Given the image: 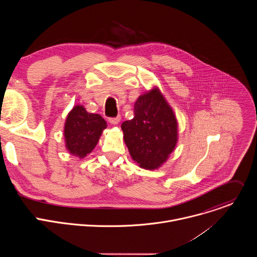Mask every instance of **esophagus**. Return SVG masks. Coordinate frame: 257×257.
<instances>
[{"label":"esophagus","mask_w":257,"mask_h":257,"mask_svg":"<svg viewBox=\"0 0 257 257\" xmlns=\"http://www.w3.org/2000/svg\"><path fill=\"white\" fill-rule=\"evenodd\" d=\"M120 121H121V117L120 116L113 117V118H108V122L111 123V124H114V125H117Z\"/></svg>","instance_id":"1"}]
</instances>
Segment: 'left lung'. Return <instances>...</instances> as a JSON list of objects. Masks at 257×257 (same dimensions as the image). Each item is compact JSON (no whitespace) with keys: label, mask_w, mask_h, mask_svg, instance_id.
Returning a JSON list of instances; mask_svg holds the SVG:
<instances>
[{"label":"left lung","mask_w":257,"mask_h":257,"mask_svg":"<svg viewBox=\"0 0 257 257\" xmlns=\"http://www.w3.org/2000/svg\"><path fill=\"white\" fill-rule=\"evenodd\" d=\"M121 128L132 159L144 169L159 168L177 143V120L158 89L137 98L133 119Z\"/></svg>","instance_id":"left-lung-1"}]
</instances>
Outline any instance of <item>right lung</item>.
<instances>
[{
    "label": "right lung",
    "mask_w": 257,
    "mask_h": 257,
    "mask_svg": "<svg viewBox=\"0 0 257 257\" xmlns=\"http://www.w3.org/2000/svg\"><path fill=\"white\" fill-rule=\"evenodd\" d=\"M106 122L97 114L87 113L82 105H76L69 113L64 135L66 148L73 156L84 158L92 152L98 142Z\"/></svg>",
    "instance_id": "add662e5"
}]
</instances>
